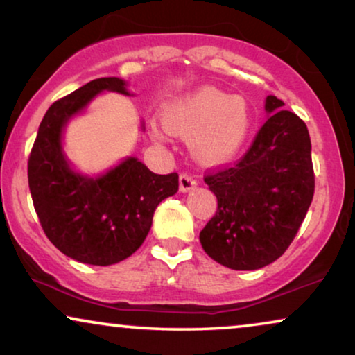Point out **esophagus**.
Listing matches in <instances>:
<instances>
[{"instance_id":"esophagus-1","label":"esophagus","mask_w":355,"mask_h":355,"mask_svg":"<svg viewBox=\"0 0 355 355\" xmlns=\"http://www.w3.org/2000/svg\"><path fill=\"white\" fill-rule=\"evenodd\" d=\"M196 186H197L196 179H193L192 176H189V174H181V176H179V191L181 192L192 191Z\"/></svg>"}]
</instances>
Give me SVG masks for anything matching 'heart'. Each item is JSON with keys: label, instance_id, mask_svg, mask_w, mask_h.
Wrapping results in <instances>:
<instances>
[{"label": "heart", "instance_id": "heart-1", "mask_svg": "<svg viewBox=\"0 0 355 355\" xmlns=\"http://www.w3.org/2000/svg\"><path fill=\"white\" fill-rule=\"evenodd\" d=\"M162 121L163 125L153 129V137L158 142H166L169 132L189 137L191 153L203 164H221L234 158L252 129L247 101L210 85L168 100Z\"/></svg>", "mask_w": 355, "mask_h": 355}]
</instances>
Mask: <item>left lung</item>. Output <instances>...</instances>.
Instances as JSON below:
<instances>
[{
    "label": "left lung",
    "instance_id": "8db88e82",
    "mask_svg": "<svg viewBox=\"0 0 355 355\" xmlns=\"http://www.w3.org/2000/svg\"><path fill=\"white\" fill-rule=\"evenodd\" d=\"M284 101L265 100L266 123L241 162L205 176L218 210L200 231L207 255L231 270H259L284 254L312 203V144Z\"/></svg>",
    "mask_w": 355,
    "mask_h": 355
}]
</instances>
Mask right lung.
Here are the masks:
<instances>
[{
	"mask_svg": "<svg viewBox=\"0 0 355 355\" xmlns=\"http://www.w3.org/2000/svg\"><path fill=\"white\" fill-rule=\"evenodd\" d=\"M128 85L119 77H101L55 101L28 158V187L43 231L58 250L80 263L108 266L132 255L147 237L157 207L179 187L176 173L155 174L135 157L101 174L77 171L67 158V124L103 92L134 96Z\"/></svg>",
	"mask_w": 355,
	"mask_h": 355,
	"instance_id": "obj_1",
	"label": "right lung"
}]
</instances>
